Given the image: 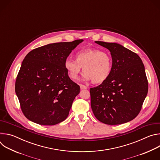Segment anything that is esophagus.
Masks as SVG:
<instances>
[{
	"instance_id": "esophagus-1",
	"label": "esophagus",
	"mask_w": 160,
	"mask_h": 160,
	"mask_svg": "<svg viewBox=\"0 0 160 160\" xmlns=\"http://www.w3.org/2000/svg\"><path fill=\"white\" fill-rule=\"evenodd\" d=\"M80 87L81 89H87V87L84 85H82V84H80Z\"/></svg>"
}]
</instances>
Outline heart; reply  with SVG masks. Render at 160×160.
Instances as JSON below:
<instances>
[{"mask_svg":"<svg viewBox=\"0 0 160 160\" xmlns=\"http://www.w3.org/2000/svg\"><path fill=\"white\" fill-rule=\"evenodd\" d=\"M64 66L72 79L76 80L83 68L84 80L95 84L106 82L112 70V59L107 52L98 49H85L77 52L75 60L67 58Z\"/></svg>","mask_w":160,"mask_h":160,"instance_id":"obj_1","label":"heart"}]
</instances>
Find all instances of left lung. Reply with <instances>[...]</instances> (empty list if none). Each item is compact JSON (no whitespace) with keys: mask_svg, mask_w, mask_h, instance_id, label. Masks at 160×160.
I'll list each match as a JSON object with an SVG mask.
<instances>
[{"mask_svg":"<svg viewBox=\"0 0 160 160\" xmlns=\"http://www.w3.org/2000/svg\"><path fill=\"white\" fill-rule=\"evenodd\" d=\"M96 43L111 52L112 70L106 82L90 88L94 115L107 125L130 122L139 115L148 92L144 64L138 54L118 43Z\"/></svg>","mask_w":160,"mask_h":160,"instance_id":"8db88e82","label":"left lung"}]
</instances>
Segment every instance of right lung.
<instances>
[{"label":"right lung","instance_id":"add662e5","mask_svg":"<svg viewBox=\"0 0 160 160\" xmlns=\"http://www.w3.org/2000/svg\"><path fill=\"white\" fill-rule=\"evenodd\" d=\"M83 40L50 43L25 56L16 77L15 91L21 109L29 120L54 125L68 117L80 86L68 77L64 63Z\"/></svg>","mask_w":160,"mask_h":160}]
</instances>
